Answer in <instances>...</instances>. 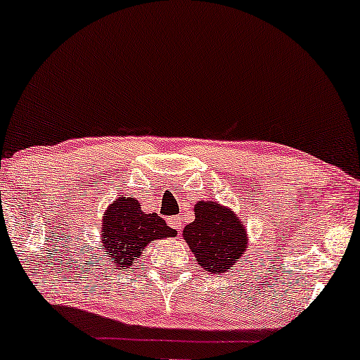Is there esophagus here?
<instances>
[{
	"instance_id": "obj_1",
	"label": "esophagus",
	"mask_w": 360,
	"mask_h": 360,
	"mask_svg": "<svg viewBox=\"0 0 360 360\" xmlns=\"http://www.w3.org/2000/svg\"><path fill=\"white\" fill-rule=\"evenodd\" d=\"M169 224L174 229L180 231L181 229V218H180V216H174V218H169Z\"/></svg>"
}]
</instances>
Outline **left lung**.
Here are the masks:
<instances>
[{"instance_id": "left-lung-1", "label": "left lung", "mask_w": 360, "mask_h": 360, "mask_svg": "<svg viewBox=\"0 0 360 360\" xmlns=\"http://www.w3.org/2000/svg\"><path fill=\"white\" fill-rule=\"evenodd\" d=\"M184 238L196 262L213 274L226 272L248 248L244 226L238 216L214 201L195 205V221L185 226Z\"/></svg>"}]
</instances>
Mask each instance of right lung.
Segmentation results:
<instances>
[{
  "label": "right lung",
  "mask_w": 360,
  "mask_h": 360,
  "mask_svg": "<svg viewBox=\"0 0 360 360\" xmlns=\"http://www.w3.org/2000/svg\"><path fill=\"white\" fill-rule=\"evenodd\" d=\"M175 234L176 231L169 228L157 213L146 214L137 200L120 196L110 205L103 219V255L106 262L120 267L117 270L129 269L150 240L174 238Z\"/></svg>",
  "instance_id": "add662e5"
}]
</instances>
